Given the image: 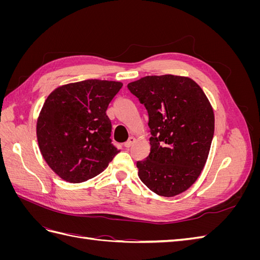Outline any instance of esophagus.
I'll use <instances>...</instances> for the list:
<instances>
[{
	"label": "esophagus",
	"mask_w": 260,
	"mask_h": 260,
	"mask_svg": "<svg viewBox=\"0 0 260 260\" xmlns=\"http://www.w3.org/2000/svg\"><path fill=\"white\" fill-rule=\"evenodd\" d=\"M136 142V138H133V137H130L129 139H128V141L127 142H124V147H127V148H129V147H131L132 145H133V143Z\"/></svg>",
	"instance_id": "1"
}]
</instances>
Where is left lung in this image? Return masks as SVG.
<instances>
[{
	"instance_id": "8db88e82",
	"label": "left lung",
	"mask_w": 260,
	"mask_h": 260,
	"mask_svg": "<svg viewBox=\"0 0 260 260\" xmlns=\"http://www.w3.org/2000/svg\"><path fill=\"white\" fill-rule=\"evenodd\" d=\"M148 114L151 153L137 162L141 181L171 198L186 191L205 166L215 130L212 107L187 77L146 76L128 84Z\"/></svg>"
}]
</instances>
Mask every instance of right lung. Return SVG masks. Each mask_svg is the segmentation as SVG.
I'll return each instance as SVG.
<instances>
[{"mask_svg": "<svg viewBox=\"0 0 260 260\" xmlns=\"http://www.w3.org/2000/svg\"><path fill=\"white\" fill-rule=\"evenodd\" d=\"M121 86L90 79L61 85L45 100L37 122L38 143L62 180L80 183L95 177L120 152L112 143L106 111Z\"/></svg>", "mask_w": 260, "mask_h": 260, "instance_id": "obj_1", "label": "right lung"}]
</instances>
